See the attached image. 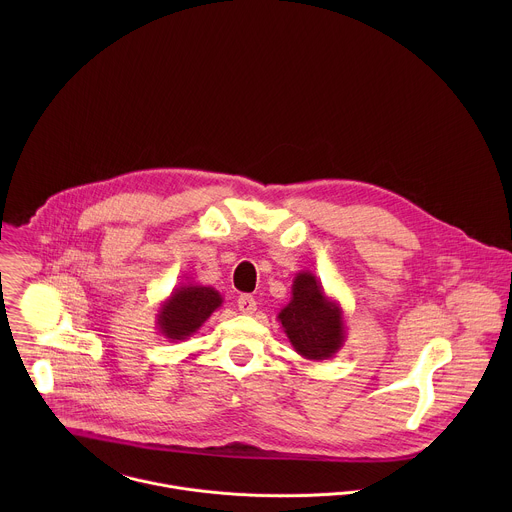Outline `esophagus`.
Segmentation results:
<instances>
[{
	"instance_id": "34e87169",
	"label": "esophagus",
	"mask_w": 512,
	"mask_h": 512,
	"mask_svg": "<svg viewBox=\"0 0 512 512\" xmlns=\"http://www.w3.org/2000/svg\"><path fill=\"white\" fill-rule=\"evenodd\" d=\"M236 303H238V311L244 315H252L256 311V299L248 293H242Z\"/></svg>"
}]
</instances>
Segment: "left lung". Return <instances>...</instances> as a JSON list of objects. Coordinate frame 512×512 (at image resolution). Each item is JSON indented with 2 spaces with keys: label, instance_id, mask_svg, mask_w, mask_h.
I'll return each instance as SVG.
<instances>
[{
  "label": "left lung",
  "instance_id": "left-lung-1",
  "mask_svg": "<svg viewBox=\"0 0 512 512\" xmlns=\"http://www.w3.org/2000/svg\"><path fill=\"white\" fill-rule=\"evenodd\" d=\"M278 321L293 351L307 361L333 359L347 339L341 303L325 293L309 270L295 274L290 303L278 313Z\"/></svg>",
  "mask_w": 512,
  "mask_h": 512
}]
</instances>
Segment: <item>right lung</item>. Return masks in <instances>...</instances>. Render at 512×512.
I'll return each mask as SVG.
<instances>
[{"mask_svg": "<svg viewBox=\"0 0 512 512\" xmlns=\"http://www.w3.org/2000/svg\"><path fill=\"white\" fill-rule=\"evenodd\" d=\"M220 305L222 295L215 288L193 282L181 284L161 301L155 315V327L169 343L185 341L203 327Z\"/></svg>", "mask_w": 512, "mask_h": 512, "instance_id": "obj_1", "label": "right lung"}]
</instances>
